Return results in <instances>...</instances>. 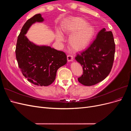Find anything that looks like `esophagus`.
<instances>
[{
  "label": "esophagus",
  "mask_w": 131,
  "mask_h": 131,
  "mask_svg": "<svg viewBox=\"0 0 131 131\" xmlns=\"http://www.w3.org/2000/svg\"><path fill=\"white\" fill-rule=\"evenodd\" d=\"M67 60H68V62H71L73 61V57L72 56V55H68L67 56Z\"/></svg>",
  "instance_id": "esophagus-1"
}]
</instances>
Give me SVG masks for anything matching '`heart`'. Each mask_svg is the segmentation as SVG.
Returning <instances> with one entry per match:
<instances>
[{
  "mask_svg": "<svg viewBox=\"0 0 131 131\" xmlns=\"http://www.w3.org/2000/svg\"><path fill=\"white\" fill-rule=\"evenodd\" d=\"M62 30L65 33L71 34L68 39L69 44L76 51L86 49L92 41L96 34L93 26L90 25L84 18L78 17L67 19L63 23ZM56 39L58 41L63 40L59 32L56 33Z\"/></svg>",
  "mask_w": 131,
  "mask_h": 131,
  "instance_id": "1",
  "label": "heart"
}]
</instances>
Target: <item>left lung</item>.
Masks as SVG:
<instances>
[{
	"instance_id": "obj_1",
	"label": "left lung",
	"mask_w": 131,
	"mask_h": 131,
	"mask_svg": "<svg viewBox=\"0 0 131 131\" xmlns=\"http://www.w3.org/2000/svg\"><path fill=\"white\" fill-rule=\"evenodd\" d=\"M115 51L112 32L103 28L90 46L75 58L83 69V74L78 78L79 82L90 86L105 79L112 69Z\"/></svg>"
}]
</instances>
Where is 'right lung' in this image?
<instances>
[{
  "label": "right lung",
  "mask_w": 131,
  "mask_h": 131,
  "mask_svg": "<svg viewBox=\"0 0 131 131\" xmlns=\"http://www.w3.org/2000/svg\"><path fill=\"white\" fill-rule=\"evenodd\" d=\"M43 21L40 14L28 19L18 37L15 52L19 68L28 81L35 85L47 86L54 81L57 70L67 61L64 52L35 45L25 35L34 23Z\"/></svg>",
  "instance_id": "obj_1"
}]
</instances>
